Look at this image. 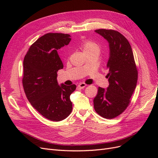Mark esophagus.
<instances>
[{"label":"esophagus","instance_id":"obj_1","mask_svg":"<svg viewBox=\"0 0 158 158\" xmlns=\"http://www.w3.org/2000/svg\"><path fill=\"white\" fill-rule=\"evenodd\" d=\"M85 86H86V84H84V83H80L78 84V88L79 89H83L84 88H85Z\"/></svg>","mask_w":158,"mask_h":158}]
</instances>
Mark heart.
Here are the masks:
<instances>
[{"mask_svg":"<svg viewBox=\"0 0 158 158\" xmlns=\"http://www.w3.org/2000/svg\"><path fill=\"white\" fill-rule=\"evenodd\" d=\"M81 47L83 50V51L85 52H89L90 51L93 50H99V46L95 44V43L89 41V40H85L84 41L82 44H81Z\"/></svg>","mask_w":158,"mask_h":158,"instance_id":"heart-1","label":"heart"}]
</instances>
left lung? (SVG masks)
Segmentation results:
<instances>
[{
	"mask_svg": "<svg viewBox=\"0 0 158 158\" xmlns=\"http://www.w3.org/2000/svg\"><path fill=\"white\" fill-rule=\"evenodd\" d=\"M109 43V56L106 76L109 85L105 89L99 87L94 99L95 111L106 118H113L121 114L130 103L135 91L138 71L131 46L121 33L112 30H95Z\"/></svg>",
	"mask_w": 158,
	"mask_h": 158,
	"instance_id": "8db88e82",
	"label": "left lung"
}]
</instances>
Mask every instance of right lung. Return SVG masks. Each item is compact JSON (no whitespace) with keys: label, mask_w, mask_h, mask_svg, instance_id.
Wrapping results in <instances>:
<instances>
[{"label":"right lung","mask_w":158,"mask_h":158,"mask_svg":"<svg viewBox=\"0 0 158 158\" xmlns=\"http://www.w3.org/2000/svg\"><path fill=\"white\" fill-rule=\"evenodd\" d=\"M70 41L69 34L47 33L31 45L23 59L22 84L28 101L52 121L64 120L73 109L70 96L76 85H59L57 82V72L63 68L57 50Z\"/></svg>","instance_id":"obj_1"}]
</instances>
